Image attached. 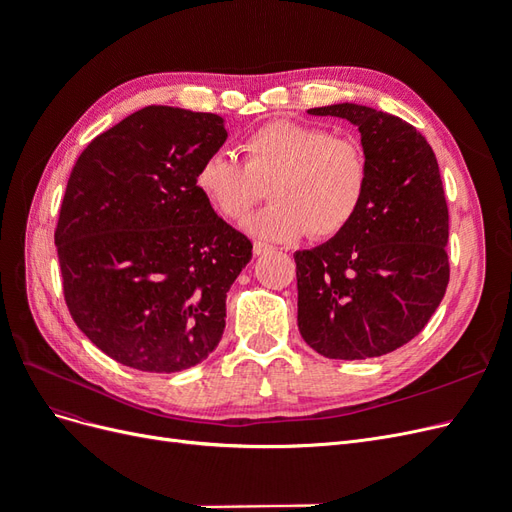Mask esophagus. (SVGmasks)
Segmentation results:
<instances>
[{
  "instance_id": "obj_1",
  "label": "esophagus",
  "mask_w": 512,
  "mask_h": 512,
  "mask_svg": "<svg viewBox=\"0 0 512 512\" xmlns=\"http://www.w3.org/2000/svg\"><path fill=\"white\" fill-rule=\"evenodd\" d=\"M269 252H273V245H267V243H262V241H256V243H254V254H256V256L269 254Z\"/></svg>"
}]
</instances>
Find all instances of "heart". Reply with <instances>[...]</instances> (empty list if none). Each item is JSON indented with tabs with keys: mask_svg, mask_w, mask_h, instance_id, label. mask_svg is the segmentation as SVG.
Masks as SVG:
<instances>
[{
	"mask_svg": "<svg viewBox=\"0 0 512 512\" xmlns=\"http://www.w3.org/2000/svg\"><path fill=\"white\" fill-rule=\"evenodd\" d=\"M245 162L215 149L196 170V188L228 222H241L269 184L273 203L245 228L267 241L316 239L342 232L361 211L369 190V158L354 138L309 123L275 119L243 136Z\"/></svg>",
	"mask_w": 512,
	"mask_h": 512,
	"instance_id": "heart-1",
	"label": "heart"
}]
</instances>
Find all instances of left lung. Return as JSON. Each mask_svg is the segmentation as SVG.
<instances>
[{
  "label": "left lung",
  "instance_id": "obj_1",
  "mask_svg": "<svg viewBox=\"0 0 512 512\" xmlns=\"http://www.w3.org/2000/svg\"><path fill=\"white\" fill-rule=\"evenodd\" d=\"M307 113L354 123L371 175L356 218L294 254L301 337L327 359L389 354L425 329L451 277L438 160L414 126L376 108L344 102Z\"/></svg>",
  "mask_w": 512,
  "mask_h": 512
}]
</instances>
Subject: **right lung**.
Here are the masks:
<instances>
[{"label": "right lung", "instance_id": "obj_1", "mask_svg": "<svg viewBox=\"0 0 512 512\" xmlns=\"http://www.w3.org/2000/svg\"><path fill=\"white\" fill-rule=\"evenodd\" d=\"M226 136L220 115L145 106L72 168L55 228L64 299L121 365L173 374L220 344L226 292L252 260V241L196 188Z\"/></svg>", "mask_w": 512, "mask_h": 512}]
</instances>
